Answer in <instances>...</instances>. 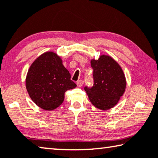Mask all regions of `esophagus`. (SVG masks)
Masks as SVG:
<instances>
[{
	"mask_svg": "<svg viewBox=\"0 0 158 158\" xmlns=\"http://www.w3.org/2000/svg\"><path fill=\"white\" fill-rule=\"evenodd\" d=\"M83 84H84V81H83V80H81V79H79L77 81V86H78V87L82 86Z\"/></svg>",
	"mask_w": 158,
	"mask_h": 158,
	"instance_id": "obj_1",
	"label": "esophagus"
}]
</instances>
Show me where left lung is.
Instances as JSON below:
<instances>
[{
    "mask_svg": "<svg viewBox=\"0 0 158 158\" xmlns=\"http://www.w3.org/2000/svg\"><path fill=\"white\" fill-rule=\"evenodd\" d=\"M94 84L86 86L89 100L95 107L107 110L119 101L126 88V79L120 66L111 57L102 56L91 62Z\"/></svg>",
    "mask_w": 158,
    "mask_h": 158,
    "instance_id": "1",
    "label": "left lung"
}]
</instances>
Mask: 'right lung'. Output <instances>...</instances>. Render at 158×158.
Returning a JSON list of instances; mask_svg holds the SVG:
<instances>
[{
	"mask_svg": "<svg viewBox=\"0 0 158 158\" xmlns=\"http://www.w3.org/2000/svg\"><path fill=\"white\" fill-rule=\"evenodd\" d=\"M55 52L40 56L30 67L26 78V87L32 101L46 110H52L62 103L64 93L77 84Z\"/></svg>",
	"mask_w": 158,
	"mask_h": 158,
	"instance_id": "obj_1",
	"label": "right lung"
}]
</instances>
